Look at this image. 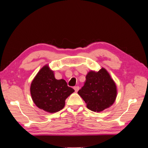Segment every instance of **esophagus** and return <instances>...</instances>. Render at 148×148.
<instances>
[{
    "instance_id": "esophagus-1",
    "label": "esophagus",
    "mask_w": 148,
    "mask_h": 148,
    "mask_svg": "<svg viewBox=\"0 0 148 148\" xmlns=\"http://www.w3.org/2000/svg\"><path fill=\"white\" fill-rule=\"evenodd\" d=\"M74 90L75 91V92H77L78 90H79V86H75L74 87Z\"/></svg>"
}]
</instances>
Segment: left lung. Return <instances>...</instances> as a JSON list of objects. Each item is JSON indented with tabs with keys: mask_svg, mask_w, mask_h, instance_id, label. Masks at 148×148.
Returning <instances> with one entry per match:
<instances>
[{
	"mask_svg": "<svg viewBox=\"0 0 148 148\" xmlns=\"http://www.w3.org/2000/svg\"><path fill=\"white\" fill-rule=\"evenodd\" d=\"M78 94L86 103L87 108L94 112H101L114 104L117 96L114 81L106 69L90 71L86 77L84 86Z\"/></svg>",
	"mask_w": 148,
	"mask_h": 148,
	"instance_id": "left-lung-1",
	"label": "left lung"
}]
</instances>
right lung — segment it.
Returning a JSON list of instances; mask_svg holds the SVG:
<instances>
[{"label": "right lung", "instance_id": "right-lung-1", "mask_svg": "<svg viewBox=\"0 0 148 148\" xmlns=\"http://www.w3.org/2000/svg\"><path fill=\"white\" fill-rule=\"evenodd\" d=\"M75 90L67 86L64 79H56L54 71L46 64L32 81L30 93L36 106L49 113L62 110L65 100Z\"/></svg>", "mask_w": 148, "mask_h": 148}]
</instances>
